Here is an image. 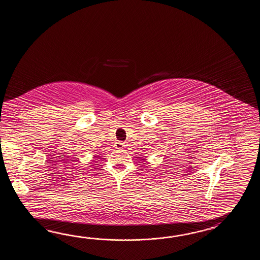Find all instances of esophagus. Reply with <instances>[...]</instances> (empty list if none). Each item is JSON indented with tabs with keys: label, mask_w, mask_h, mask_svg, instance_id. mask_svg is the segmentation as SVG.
Wrapping results in <instances>:
<instances>
[{
	"label": "esophagus",
	"mask_w": 260,
	"mask_h": 260,
	"mask_svg": "<svg viewBox=\"0 0 260 260\" xmlns=\"http://www.w3.org/2000/svg\"><path fill=\"white\" fill-rule=\"evenodd\" d=\"M126 146H127L126 142H117V143H115V148H116V149H125Z\"/></svg>",
	"instance_id": "34e87169"
}]
</instances>
